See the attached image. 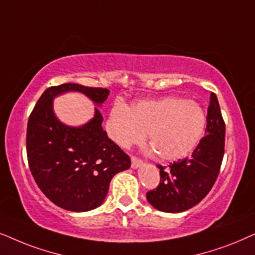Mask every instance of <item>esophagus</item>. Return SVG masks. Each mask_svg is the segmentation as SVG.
I'll return each instance as SVG.
<instances>
[{"instance_id": "34e87169", "label": "esophagus", "mask_w": 255, "mask_h": 255, "mask_svg": "<svg viewBox=\"0 0 255 255\" xmlns=\"http://www.w3.org/2000/svg\"><path fill=\"white\" fill-rule=\"evenodd\" d=\"M130 159H131V168L133 169H137L140 165H142V163H143L140 158L135 157V156H131Z\"/></svg>"}]
</instances>
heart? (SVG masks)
I'll use <instances>...</instances> for the list:
<instances>
[{"instance_id":"1","label":"heart","mask_w":255,"mask_h":255,"mask_svg":"<svg viewBox=\"0 0 255 255\" xmlns=\"http://www.w3.org/2000/svg\"><path fill=\"white\" fill-rule=\"evenodd\" d=\"M206 114L201 105L183 98L143 100L129 110L115 104L107 120V133L121 148L141 143L148 133L150 145L162 161L185 158L204 136Z\"/></svg>"}]
</instances>
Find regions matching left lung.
<instances>
[{"mask_svg":"<svg viewBox=\"0 0 255 255\" xmlns=\"http://www.w3.org/2000/svg\"><path fill=\"white\" fill-rule=\"evenodd\" d=\"M205 136L189 158L157 165L161 181L147 192V201L163 212L177 213L198 204L218 177L225 147V122L215 93L210 96Z\"/></svg>","mask_w":255,"mask_h":255,"instance_id":"left-lung-1","label":"left lung"}]
</instances>
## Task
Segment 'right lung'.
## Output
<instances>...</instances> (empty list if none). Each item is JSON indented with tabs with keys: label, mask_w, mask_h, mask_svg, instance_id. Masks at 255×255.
Segmentation results:
<instances>
[{
	"label": "right lung",
	"mask_w": 255,
	"mask_h": 255,
	"mask_svg": "<svg viewBox=\"0 0 255 255\" xmlns=\"http://www.w3.org/2000/svg\"><path fill=\"white\" fill-rule=\"evenodd\" d=\"M66 92H80L101 106L110 91L79 84L49 87L37 101L26 129V155L30 170L42 192L67 211L85 212L106 198L118 172L130 167V158L103 129V115L80 127L64 125L53 112V99Z\"/></svg>",
	"instance_id": "right-lung-1"
}]
</instances>
